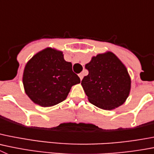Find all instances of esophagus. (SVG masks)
<instances>
[{"instance_id":"obj_1","label":"esophagus","mask_w":154,"mask_h":154,"mask_svg":"<svg viewBox=\"0 0 154 154\" xmlns=\"http://www.w3.org/2000/svg\"><path fill=\"white\" fill-rule=\"evenodd\" d=\"M79 78H80V80H82V79H83V74L82 73H79Z\"/></svg>"}]
</instances>
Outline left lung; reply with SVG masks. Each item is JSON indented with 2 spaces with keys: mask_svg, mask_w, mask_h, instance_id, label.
Segmentation results:
<instances>
[{
  "mask_svg": "<svg viewBox=\"0 0 154 154\" xmlns=\"http://www.w3.org/2000/svg\"><path fill=\"white\" fill-rule=\"evenodd\" d=\"M85 69L88 75L81 84L92 105L111 110L124 104L129 95L131 79L126 67L114 53L94 56Z\"/></svg>",
  "mask_w": 154,
  "mask_h": 154,
  "instance_id": "left-lung-1",
  "label": "left lung"
}]
</instances>
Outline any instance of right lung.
Here are the masks:
<instances>
[{
	"label": "right lung",
	"mask_w": 154,
	"mask_h": 154,
	"mask_svg": "<svg viewBox=\"0 0 154 154\" xmlns=\"http://www.w3.org/2000/svg\"><path fill=\"white\" fill-rule=\"evenodd\" d=\"M63 53L47 48L35 55L25 66L23 83L28 97L43 107L64 101L71 87L80 83Z\"/></svg>",
	"instance_id": "obj_1"
}]
</instances>
